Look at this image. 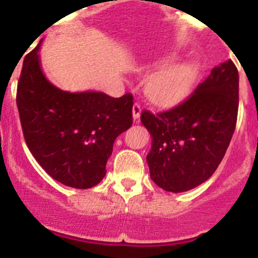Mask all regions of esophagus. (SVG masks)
Returning a JSON list of instances; mask_svg holds the SVG:
<instances>
[{"mask_svg":"<svg viewBox=\"0 0 258 258\" xmlns=\"http://www.w3.org/2000/svg\"><path fill=\"white\" fill-rule=\"evenodd\" d=\"M141 111H142V107H141L140 103H134L133 106V118L134 120H138L141 116Z\"/></svg>","mask_w":258,"mask_h":258,"instance_id":"obj_1","label":"esophagus"}]
</instances>
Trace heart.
Wrapping results in <instances>:
<instances>
[{
	"mask_svg": "<svg viewBox=\"0 0 258 258\" xmlns=\"http://www.w3.org/2000/svg\"><path fill=\"white\" fill-rule=\"evenodd\" d=\"M160 61L156 67L165 66ZM195 79V66L190 61L175 63L156 71L146 83L145 92L147 98L159 106H173L187 94Z\"/></svg>",
	"mask_w": 258,
	"mask_h": 258,
	"instance_id": "1",
	"label": "heart"
}]
</instances>
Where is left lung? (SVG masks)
Segmentation results:
<instances>
[{
  "instance_id": "obj_1",
  "label": "left lung",
  "mask_w": 258,
  "mask_h": 258,
  "mask_svg": "<svg viewBox=\"0 0 258 258\" xmlns=\"http://www.w3.org/2000/svg\"><path fill=\"white\" fill-rule=\"evenodd\" d=\"M238 106L239 74L227 60L213 68L178 106L156 115L143 109L141 121L152 137L147 155L152 181L170 192L206 182L226 154Z\"/></svg>"
}]
</instances>
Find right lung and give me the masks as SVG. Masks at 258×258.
I'll return each mask as SVG.
<instances>
[{"mask_svg":"<svg viewBox=\"0 0 258 258\" xmlns=\"http://www.w3.org/2000/svg\"><path fill=\"white\" fill-rule=\"evenodd\" d=\"M40 45L26 56L18 81L24 140L50 177L70 187L90 188L106 175L117 136L133 124V95L60 90L41 71Z\"/></svg>","mask_w":258,"mask_h":258,"instance_id":"obj_1","label":"right lung"}]
</instances>
